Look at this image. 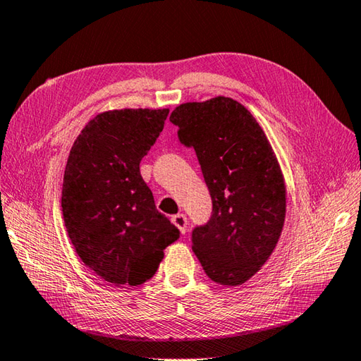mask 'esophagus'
Segmentation results:
<instances>
[{
	"label": "esophagus",
	"mask_w": 361,
	"mask_h": 361,
	"mask_svg": "<svg viewBox=\"0 0 361 361\" xmlns=\"http://www.w3.org/2000/svg\"><path fill=\"white\" fill-rule=\"evenodd\" d=\"M172 222H173L175 227L180 230V233H186V230H188V217L185 214L173 216Z\"/></svg>",
	"instance_id": "esophagus-1"
}]
</instances>
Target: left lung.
<instances>
[{
	"mask_svg": "<svg viewBox=\"0 0 361 361\" xmlns=\"http://www.w3.org/2000/svg\"><path fill=\"white\" fill-rule=\"evenodd\" d=\"M183 145L192 147L213 200L192 250L219 285L245 283L277 245L286 214L279 159L257 118L230 97L183 103L172 111Z\"/></svg>",
	"mask_w": 361,
	"mask_h": 361,
	"instance_id": "1",
	"label": "left lung"
}]
</instances>
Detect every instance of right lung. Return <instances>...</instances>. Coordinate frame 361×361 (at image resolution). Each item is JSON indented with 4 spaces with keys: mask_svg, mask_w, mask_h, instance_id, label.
<instances>
[{
    "mask_svg": "<svg viewBox=\"0 0 361 361\" xmlns=\"http://www.w3.org/2000/svg\"><path fill=\"white\" fill-rule=\"evenodd\" d=\"M167 116V108L100 112L68 154L61 197L68 238L82 263L116 286L152 279L180 236L139 169Z\"/></svg>",
    "mask_w": 361,
    "mask_h": 361,
    "instance_id": "add662e5",
    "label": "right lung"
}]
</instances>
